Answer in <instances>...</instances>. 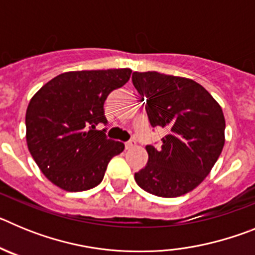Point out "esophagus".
Masks as SVG:
<instances>
[{"instance_id":"obj_1","label":"esophagus","mask_w":255,"mask_h":255,"mask_svg":"<svg viewBox=\"0 0 255 255\" xmlns=\"http://www.w3.org/2000/svg\"><path fill=\"white\" fill-rule=\"evenodd\" d=\"M135 145H136V143H135L134 140H129V141H126V143H125L126 149H131V148H134Z\"/></svg>"}]
</instances>
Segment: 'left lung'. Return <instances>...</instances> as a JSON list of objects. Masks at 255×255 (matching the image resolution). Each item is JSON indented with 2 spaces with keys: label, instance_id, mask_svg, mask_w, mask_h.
<instances>
[{
  "label": "left lung",
  "instance_id": "8db88e82",
  "mask_svg": "<svg viewBox=\"0 0 255 255\" xmlns=\"http://www.w3.org/2000/svg\"><path fill=\"white\" fill-rule=\"evenodd\" d=\"M132 84L141 101H147L150 125L167 130L158 149L145 147L147 166L135 173V181L157 197L186 194L206 179L222 152L226 126L222 108L188 78L135 71Z\"/></svg>",
  "mask_w": 255,
  "mask_h": 255
}]
</instances>
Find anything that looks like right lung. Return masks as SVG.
Instances as JSON below:
<instances>
[{"label":"right lung","instance_id":"1","mask_svg":"<svg viewBox=\"0 0 255 255\" xmlns=\"http://www.w3.org/2000/svg\"><path fill=\"white\" fill-rule=\"evenodd\" d=\"M130 69L69 71L49 80L26 108V144L44 176L66 191L100 184L108 162L125 145L107 139L103 105L129 82Z\"/></svg>","mask_w":255,"mask_h":255}]
</instances>
